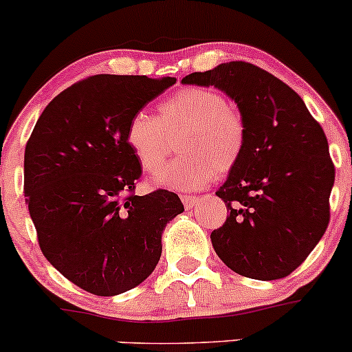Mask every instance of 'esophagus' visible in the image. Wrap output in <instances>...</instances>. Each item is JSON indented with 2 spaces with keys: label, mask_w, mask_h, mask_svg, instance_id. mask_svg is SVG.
I'll use <instances>...</instances> for the list:
<instances>
[{
  "label": "esophagus",
  "mask_w": 352,
  "mask_h": 352,
  "mask_svg": "<svg viewBox=\"0 0 352 352\" xmlns=\"http://www.w3.org/2000/svg\"><path fill=\"white\" fill-rule=\"evenodd\" d=\"M180 199H182L184 206H186L187 210H190L192 206H196L197 201H199V197H197V196H187V194H184V196H180Z\"/></svg>",
  "instance_id": "34e87169"
}]
</instances>
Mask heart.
I'll list each match as a JSON object with an SVG mask.
<instances>
[{
    "instance_id": "heart-1",
    "label": "heart",
    "mask_w": 352,
    "mask_h": 352,
    "mask_svg": "<svg viewBox=\"0 0 352 352\" xmlns=\"http://www.w3.org/2000/svg\"><path fill=\"white\" fill-rule=\"evenodd\" d=\"M179 133L184 156L156 173V186L201 189L218 173H230L248 142V125L241 111L210 87L179 89L158 104V117L135 111L127 122L125 142L141 168L153 173L166 161L171 138Z\"/></svg>"
}]
</instances>
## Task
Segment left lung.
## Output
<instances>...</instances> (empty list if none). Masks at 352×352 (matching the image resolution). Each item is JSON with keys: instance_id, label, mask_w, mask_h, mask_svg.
I'll use <instances>...</instances> for the list:
<instances>
[{"instance_id": "obj_1", "label": "left lung", "mask_w": 352, "mask_h": 352, "mask_svg": "<svg viewBox=\"0 0 352 352\" xmlns=\"http://www.w3.org/2000/svg\"><path fill=\"white\" fill-rule=\"evenodd\" d=\"M182 82L221 89L248 125L244 156L217 190L228 217L211 232L214 251L242 277H287L329 227L336 168L325 132L296 91L252 63L228 61Z\"/></svg>"}]
</instances>
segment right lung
Listing matches in <instances>:
<instances>
[{
  "mask_svg": "<svg viewBox=\"0 0 352 352\" xmlns=\"http://www.w3.org/2000/svg\"><path fill=\"white\" fill-rule=\"evenodd\" d=\"M177 78L100 74L61 91L25 146L23 194L47 261L77 287L117 296L144 282L162 232L184 211L175 192L135 196L142 168L127 122Z\"/></svg>",
  "mask_w": 352,
  "mask_h": 352,
  "instance_id": "obj_1",
  "label": "right lung"
}]
</instances>
